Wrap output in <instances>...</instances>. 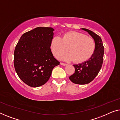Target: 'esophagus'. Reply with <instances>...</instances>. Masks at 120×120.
<instances>
[{"instance_id": "esophagus-1", "label": "esophagus", "mask_w": 120, "mask_h": 120, "mask_svg": "<svg viewBox=\"0 0 120 120\" xmlns=\"http://www.w3.org/2000/svg\"><path fill=\"white\" fill-rule=\"evenodd\" d=\"M60 64H61V65H63V66H66V65H67V64H66V63H63V62H61Z\"/></svg>"}]
</instances>
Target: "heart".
I'll list each match as a JSON object with an SVG mask.
<instances>
[{
	"label": "heart",
	"mask_w": 120,
	"mask_h": 120,
	"mask_svg": "<svg viewBox=\"0 0 120 120\" xmlns=\"http://www.w3.org/2000/svg\"><path fill=\"white\" fill-rule=\"evenodd\" d=\"M96 47L94 39L76 32L66 33L61 38L54 37L50 43L52 52L55 58H61L68 49L70 53L64 56L62 59L74 60L78 63L84 62L90 59L94 53Z\"/></svg>",
	"instance_id": "b5f03b06"
}]
</instances>
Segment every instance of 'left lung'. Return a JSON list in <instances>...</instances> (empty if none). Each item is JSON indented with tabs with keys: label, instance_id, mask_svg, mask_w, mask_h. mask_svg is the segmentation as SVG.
Masks as SVG:
<instances>
[{
	"label": "left lung",
	"instance_id": "8db88e82",
	"mask_svg": "<svg viewBox=\"0 0 120 120\" xmlns=\"http://www.w3.org/2000/svg\"><path fill=\"white\" fill-rule=\"evenodd\" d=\"M82 29L91 36L95 41L96 47L94 53L90 59L84 62L73 65L75 73L69 79L73 83L80 85L88 84L95 78L102 67L104 55V47L100 36L87 29Z\"/></svg>",
	"mask_w": 120,
	"mask_h": 120
}]
</instances>
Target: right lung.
Segmentation results:
<instances>
[{
	"label": "right lung",
	"instance_id": "1",
	"mask_svg": "<svg viewBox=\"0 0 120 120\" xmlns=\"http://www.w3.org/2000/svg\"><path fill=\"white\" fill-rule=\"evenodd\" d=\"M54 29L38 27L23 34L14 52V66L19 78L29 86L48 82L54 67L60 64L50 49Z\"/></svg>",
	"mask_w": 120,
	"mask_h": 120
}]
</instances>
